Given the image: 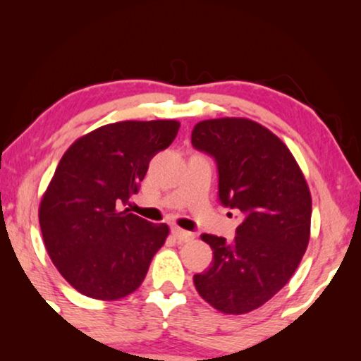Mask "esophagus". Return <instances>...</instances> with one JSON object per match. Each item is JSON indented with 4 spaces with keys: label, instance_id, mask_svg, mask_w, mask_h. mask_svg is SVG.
<instances>
[{
    "label": "esophagus",
    "instance_id": "obj_1",
    "mask_svg": "<svg viewBox=\"0 0 361 361\" xmlns=\"http://www.w3.org/2000/svg\"><path fill=\"white\" fill-rule=\"evenodd\" d=\"M172 235H174L176 240L182 241V243H187V241H192L195 238L192 231L182 230V228H179V226H174V228H172Z\"/></svg>",
    "mask_w": 361,
    "mask_h": 361
}]
</instances>
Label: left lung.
<instances>
[{
  "mask_svg": "<svg viewBox=\"0 0 361 361\" xmlns=\"http://www.w3.org/2000/svg\"><path fill=\"white\" fill-rule=\"evenodd\" d=\"M192 146L215 159L221 205L241 212L235 240L202 235L214 261L194 276L195 289L220 312H251L288 284L307 250V182L288 146L246 118L197 123Z\"/></svg>",
  "mask_w": 361,
  "mask_h": 361,
  "instance_id": "8db88e82",
  "label": "left lung"
}]
</instances>
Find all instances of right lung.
Masks as SVG:
<instances>
[{
  "label": "right lung",
  "instance_id": "right-lung-1",
  "mask_svg": "<svg viewBox=\"0 0 361 361\" xmlns=\"http://www.w3.org/2000/svg\"><path fill=\"white\" fill-rule=\"evenodd\" d=\"M174 120L120 121L82 136L66 151L39 207L47 253L87 298L115 300L140 288L169 235L125 207L149 161L179 131Z\"/></svg>",
  "mask_w": 361,
  "mask_h": 361
}]
</instances>
